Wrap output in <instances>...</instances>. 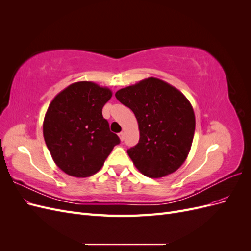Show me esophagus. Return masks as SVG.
Returning a JSON list of instances; mask_svg holds the SVG:
<instances>
[{"mask_svg": "<svg viewBox=\"0 0 251 251\" xmlns=\"http://www.w3.org/2000/svg\"><path fill=\"white\" fill-rule=\"evenodd\" d=\"M118 136H119L120 140H121V141H124V139H125V133H124V132H120V133L118 134Z\"/></svg>", "mask_w": 251, "mask_h": 251, "instance_id": "34e87169", "label": "esophagus"}]
</instances>
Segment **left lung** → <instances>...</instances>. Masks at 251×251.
Masks as SVG:
<instances>
[{
    "mask_svg": "<svg viewBox=\"0 0 251 251\" xmlns=\"http://www.w3.org/2000/svg\"><path fill=\"white\" fill-rule=\"evenodd\" d=\"M115 96L138 121L139 142L127 150L137 170L150 178L176 172L191 151L196 127L194 109L187 98L155 77L120 89Z\"/></svg>",
    "mask_w": 251,
    "mask_h": 251,
    "instance_id": "1",
    "label": "left lung"
}]
</instances>
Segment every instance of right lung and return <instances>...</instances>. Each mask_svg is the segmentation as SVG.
I'll use <instances>...</instances> for the list:
<instances>
[{
    "instance_id": "right-lung-1",
    "label": "right lung",
    "mask_w": 251,
    "mask_h": 251,
    "mask_svg": "<svg viewBox=\"0 0 251 251\" xmlns=\"http://www.w3.org/2000/svg\"><path fill=\"white\" fill-rule=\"evenodd\" d=\"M112 91L92 81L71 83L53 98L43 134L53 161L73 177L92 176L120 142L110 131L102 108Z\"/></svg>"
}]
</instances>
